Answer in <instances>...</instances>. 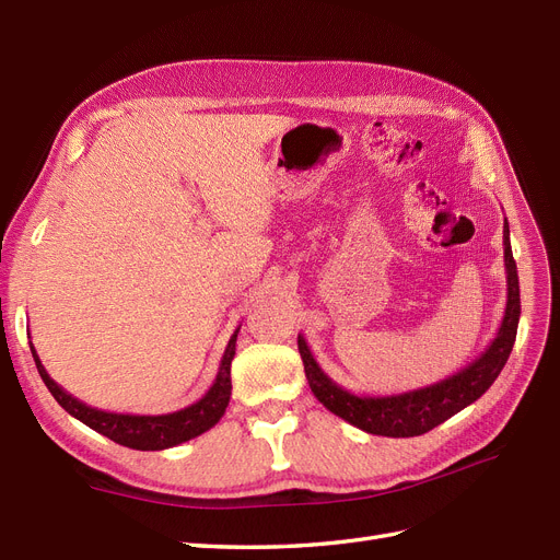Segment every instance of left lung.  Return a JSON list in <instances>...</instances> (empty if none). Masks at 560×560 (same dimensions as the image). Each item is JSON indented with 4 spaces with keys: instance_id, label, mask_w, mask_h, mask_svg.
<instances>
[{
    "instance_id": "1",
    "label": "left lung",
    "mask_w": 560,
    "mask_h": 560,
    "mask_svg": "<svg viewBox=\"0 0 560 560\" xmlns=\"http://www.w3.org/2000/svg\"><path fill=\"white\" fill-rule=\"evenodd\" d=\"M504 243V270H506V306L504 317L500 322V329L490 346L479 354L477 360L467 364L457 374L409 389L401 395H385V397H371V395H354L350 389L334 383L306 343V338L299 334V352L303 360V371H306L308 385L313 395L327 406L331 413L343 418L350 425L360 428L369 434L378 436H418L425 434L432 428L442 425L444 420L463 411L465 406L477 401L486 389L495 383L502 366L510 360V352L516 341L518 317H521V296H518V273L516 261L512 254L510 243V224L504 219L502 231Z\"/></svg>"
}]
</instances>
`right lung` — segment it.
I'll return each mask as SVG.
<instances>
[{"label": "right lung", "mask_w": 560, "mask_h": 560, "mask_svg": "<svg viewBox=\"0 0 560 560\" xmlns=\"http://www.w3.org/2000/svg\"><path fill=\"white\" fill-rule=\"evenodd\" d=\"M238 331L241 327L233 331L231 341L224 350L222 364H219L217 378L208 393L202 395L196 404L186 406V409H179L175 413H163V416L112 413V411H103V409H95V406L83 404L81 399L72 397L67 389H62L54 378L48 376V371L44 369L35 346H30V350H32V358H35L39 376L48 387V393L56 397V401L67 413L74 416L77 420L83 422V425L105 434L107 439H112V442L121 446H128L135 451H163V448H173L177 444L189 442V439L208 432L210 428L217 425L219 420H222L231 399V362L235 358Z\"/></svg>", "instance_id": "right-lung-1"}]
</instances>
